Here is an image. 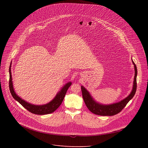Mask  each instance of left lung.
<instances>
[{
	"mask_svg": "<svg viewBox=\"0 0 148 148\" xmlns=\"http://www.w3.org/2000/svg\"><path fill=\"white\" fill-rule=\"evenodd\" d=\"M133 64L134 65L135 69V75L134 80V84L133 90H132L131 94L124 99L122 100L121 101L114 103L110 105H103L97 103L92 99L88 91L85 89L83 86H81L82 96L84 99V101L86 104L88 109L93 113L100 116H113L121 112L123 108L126 106L127 103L130 101L133 98L134 96L136 89H137V69L136 64L133 61Z\"/></svg>",
	"mask_w": 148,
	"mask_h": 148,
	"instance_id": "left-lung-1",
	"label": "left lung"
}]
</instances>
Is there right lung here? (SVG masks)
Here are the masks:
<instances>
[{"instance_id":"right-lung-1","label":"right lung","mask_w":148,"mask_h":148,"mask_svg":"<svg viewBox=\"0 0 148 148\" xmlns=\"http://www.w3.org/2000/svg\"><path fill=\"white\" fill-rule=\"evenodd\" d=\"M11 64L10 65L9 72H10V81H9V86L10 92L13 97V98L17 101L23 106L24 107L26 110H27L30 113H32L34 114L42 115V114H50L55 111L60 106L62 101L64 99L66 93L67 92L68 89L70 87L71 85V82H69L66 83L65 86L62 88L60 91L59 92L58 94L56 95L51 101L49 103L42 105V106H36L31 104L28 103L27 102L25 101V100L20 98L16 94H15L12 85V75H11Z\"/></svg>"}]
</instances>
